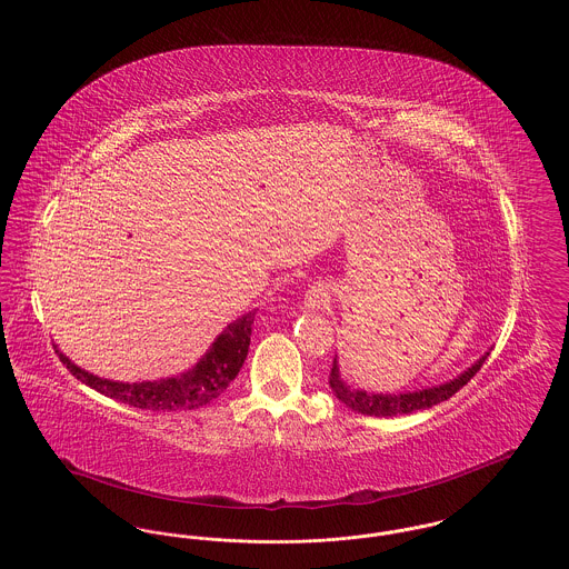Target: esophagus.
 Here are the masks:
<instances>
[{
    "instance_id": "obj_1",
    "label": "esophagus",
    "mask_w": 569,
    "mask_h": 569,
    "mask_svg": "<svg viewBox=\"0 0 569 569\" xmlns=\"http://www.w3.org/2000/svg\"><path fill=\"white\" fill-rule=\"evenodd\" d=\"M326 302H328V290L325 286H313L305 297V309L307 311H318L320 307H325Z\"/></svg>"
}]
</instances>
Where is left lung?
<instances>
[{
  "mask_svg": "<svg viewBox=\"0 0 569 569\" xmlns=\"http://www.w3.org/2000/svg\"><path fill=\"white\" fill-rule=\"evenodd\" d=\"M487 358L488 352L480 360H476L467 371H462L460 376L446 381V383L431 386V388H420V390H413V392H397L395 395V392H367V390H360V388H352L346 379L341 378L339 362H337V356H335L328 383L332 388V395L343 406L350 407L352 411L365 413V416H379V418L403 416V413H413L418 409H429V407L437 406L441 401H448L452 395L459 392L469 379L480 371V367L485 365Z\"/></svg>",
  "mask_w": 569,
  "mask_h": 569,
  "instance_id": "1",
  "label": "left lung"
}]
</instances>
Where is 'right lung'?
<instances>
[{"instance_id": "add662e5", "label": "right lung", "mask_w": 569, "mask_h": 569, "mask_svg": "<svg viewBox=\"0 0 569 569\" xmlns=\"http://www.w3.org/2000/svg\"><path fill=\"white\" fill-rule=\"evenodd\" d=\"M256 311L258 309L247 311L232 325L226 326L221 335H217L211 348L191 369L172 378L134 381V383L98 378L77 367L66 353L57 350V346H54V352L74 378L81 379L84 386L98 390L100 395L110 397L119 403H128V406L149 409V411L198 409L216 401L217 397L230 386V381L239 376L249 352Z\"/></svg>"}]
</instances>
